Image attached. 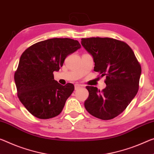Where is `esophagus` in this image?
I'll use <instances>...</instances> for the list:
<instances>
[{
	"label": "esophagus",
	"mask_w": 154,
	"mask_h": 154,
	"mask_svg": "<svg viewBox=\"0 0 154 154\" xmlns=\"http://www.w3.org/2000/svg\"><path fill=\"white\" fill-rule=\"evenodd\" d=\"M81 87H82V86H81V85H79V84H75V90L79 89Z\"/></svg>",
	"instance_id": "obj_1"
}]
</instances>
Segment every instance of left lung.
<instances>
[{"label":"left lung","mask_w":154,"mask_h":154,"mask_svg":"<svg viewBox=\"0 0 154 154\" xmlns=\"http://www.w3.org/2000/svg\"><path fill=\"white\" fill-rule=\"evenodd\" d=\"M82 45L92 55L94 70L106 76V87L86 86L89 96L84 106L101 120H110L130 103L139 88L141 66L134 51L123 41L110 38H82Z\"/></svg>","instance_id":"obj_1"}]
</instances>
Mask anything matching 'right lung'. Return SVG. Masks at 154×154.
Returning <instances> with one entry per match:
<instances>
[{
    "instance_id": "obj_1",
    "label": "right lung",
    "mask_w": 154,
    "mask_h": 154,
    "mask_svg": "<svg viewBox=\"0 0 154 154\" xmlns=\"http://www.w3.org/2000/svg\"><path fill=\"white\" fill-rule=\"evenodd\" d=\"M80 47L73 39L51 38L34 44L21 55L14 81L19 100L32 115L48 119L62 112L75 87L70 83L62 86L53 72Z\"/></svg>"
}]
</instances>
